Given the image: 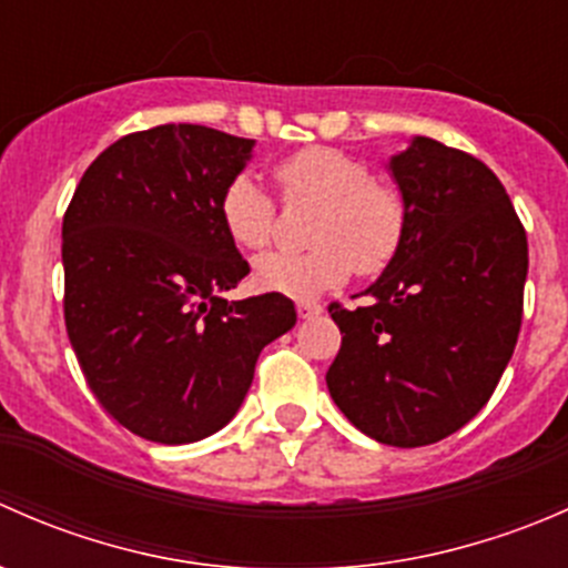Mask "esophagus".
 <instances>
[{"instance_id":"1","label":"esophagus","mask_w":568,"mask_h":568,"mask_svg":"<svg viewBox=\"0 0 568 568\" xmlns=\"http://www.w3.org/2000/svg\"><path fill=\"white\" fill-rule=\"evenodd\" d=\"M296 313H300V318H313L321 313V305L318 302H311V300H302L296 302Z\"/></svg>"}]
</instances>
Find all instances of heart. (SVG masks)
<instances>
[{
	"label": "heart",
	"instance_id": "obj_1",
	"mask_svg": "<svg viewBox=\"0 0 568 568\" xmlns=\"http://www.w3.org/2000/svg\"><path fill=\"white\" fill-rule=\"evenodd\" d=\"M274 181L285 203L321 205L313 222V250L272 252L255 261L252 277L263 291L311 296L337 288L357 274L374 277L395 261L406 239V203L393 183L337 148L311 145L274 164ZM220 222L244 252H261L274 236L277 211L255 178L236 175L220 197Z\"/></svg>",
	"mask_w": 568,
	"mask_h": 568
}]
</instances>
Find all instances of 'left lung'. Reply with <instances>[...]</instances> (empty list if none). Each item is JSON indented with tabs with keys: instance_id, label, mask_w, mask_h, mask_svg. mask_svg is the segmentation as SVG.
I'll return each mask as SVG.
<instances>
[{
	"instance_id": "left-lung-1",
	"label": "left lung",
	"mask_w": 568,
	"mask_h": 568,
	"mask_svg": "<svg viewBox=\"0 0 568 568\" xmlns=\"http://www.w3.org/2000/svg\"><path fill=\"white\" fill-rule=\"evenodd\" d=\"M406 239L368 305L332 302L341 352L326 371L363 434L420 448L459 432L491 398L523 326L528 236L480 159L415 136L390 159Z\"/></svg>"
}]
</instances>
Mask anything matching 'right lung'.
I'll list each match as a JSON object with an SVG mask.
<instances>
[{
	"mask_svg": "<svg viewBox=\"0 0 568 568\" xmlns=\"http://www.w3.org/2000/svg\"><path fill=\"white\" fill-rule=\"evenodd\" d=\"M255 142L168 123L120 136L62 216L65 329L101 406L131 434L186 445L239 412L257 354L296 324L294 302H227L247 277L220 197Z\"/></svg>",
	"mask_w": 568,
	"mask_h": 568,
	"instance_id": "1",
	"label": "right lung"
}]
</instances>
